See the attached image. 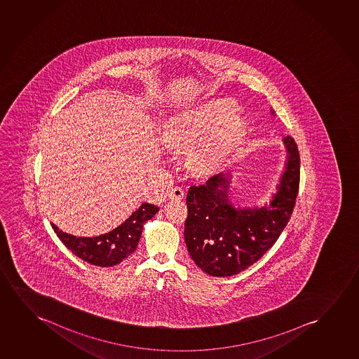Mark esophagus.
Wrapping results in <instances>:
<instances>
[{
    "instance_id": "obj_1",
    "label": "esophagus",
    "mask_w": 359,
    "mask_h": 359,
    "mask_svg": "<svg viewBox=\"0 0 359 359\" xmlns=\"http://www.w3.org/2000/svg\"><path fill=\"white\" fill-rule=\"evenodd\" d=\"M170 198H182L184 197V190L180 187H174L169 191Z\"/></svg>"
}]
</instances>
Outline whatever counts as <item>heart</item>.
Masks as SVG:
<instances>
[{
	"mask_svg": "<svg viewBox=\"0 0 359 359\" xmlns=\"http://www.w3.org/2000/svg\"><path fill=\"white\" fill-rule=\"evenodd\" d=\"M236 111V105L226 100H213L187 109L169 121L167 142L180 149L194 146L187 153L190 168L196 172H211L245 137V121Z\"/></svg>",
	"mask_w": 359,
	"mask_h": 359,
	"instance_id": "1",
	"label": "heart"
}]
</instances>
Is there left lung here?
<instances>
[{"label": "left lung", "mask_w": 359, "mask_h": 359, "mask_svg": "<svg viewBox=\"0 0 359 359\" xmlns=\"http://www.w3.org/2000/svg\"><path fill=\"white\" fill-rule=\"evenodd\" d=\"M283 144L285 170L270 203L234 206L229 196L231 172H221L189 189L185 244L207 275L228 277L246 270L272 248L287 226L299 189L300 159L293 138H283Z\"/></svg>", "instance_id": "obj_1"}]
</instances>
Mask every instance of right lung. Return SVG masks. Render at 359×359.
<instances>
[{
    "instance_id": "obj_1",
    "label": "right lung",
    "mask_w": 359,
    "mask_h": 359,
    "mask_svg": "<svg viewBox=\"0 0 359 359\" xmlns=\"http://www.w3.org/2000/svg\"><path fill=\"white\" fill-rule=\"evenodd\" d=\"M159 207L144 202L126 221L113 231L98 236H76L60 231L51 223L56 236L74 255L90 265L110 267L120 264L136 250L143 224L157 213Z\"/></svg>"
}]
</instances>
